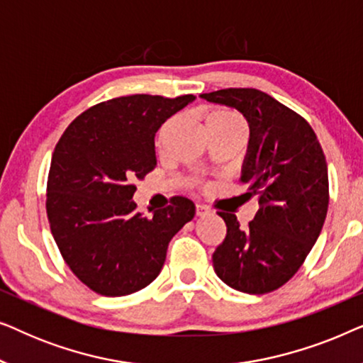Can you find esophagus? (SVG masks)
Returning <instances> with one entry per match:
<instances>
[{
    "mask_svg": "<svg viewBox=\"0 0 363 363\" xmlns=\"http://www.w3.org/2000/svg\"><path fill=\"white\" fill-rule=\"evenodd\" d=\"M195 210H196V216H205L208 211V206H205V205H201V203H196V206H195Z\"/></svg>",
    "mask_w": 363,
    "mask_h": 363,
    "instance_id": "esophagus-1",
    "label": "esophagus"
}]
</instances>
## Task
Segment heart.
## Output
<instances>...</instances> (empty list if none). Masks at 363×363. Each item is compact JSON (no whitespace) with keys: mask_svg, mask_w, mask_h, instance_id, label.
<instances>
[{"mask_svg":"<svg viewBox=\"0 0 363 363\" xmlns=\"http://www.w3.org/2000/svg\"><path fill=\"white\" fill-rule=\"evenodd\" d=\"M233 122H242L241 117L233 111H213L206 116V125H210V123H233ZM168 125H170V123H167V125L162 128L160 140L163 138V135H165Z\"/></svg>","mask_w":363,"mask_h":363,"instance_id":"obj_1","label":"heart"}]
</instances>
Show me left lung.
Masks as SVG:
<instances>
[{
  "instance_id": "1",
  "label": "left lung",
  "mask_w": 363,
  "mask_h": 363,
  "mask_svg": "<svg viewBox=\"0 0 363 363\" xmlns=\"http://www.w3.org/2000/svg\"><path fill=\"white\" fill-rule=\"evenodd\" d=\"M201 97L238 108L250 122L240 182L259 201L247 228L220 211L226 236L213 252V267L233 289L267 294L299 271L320 235L329 208L325 155L309 122L269 94L221 89Z\"/></svg>"
}]
</instances>
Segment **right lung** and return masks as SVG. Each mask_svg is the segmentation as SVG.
Wrapping results in <instances>:
<instances>
[{
    "label": "right lung",
    "instance_id": "right-lung-1",
    "mask_svg": "<svg viewBox=\"0 0 363 363\" xmlns=\"http://www.w3.org/2000/svg\"><path fill=\"white\" fill-rule=\"evenodd\" d=\"M195 96L116 97L69 123L54 148L46 211L62 259L101 296L137 292L160 274L168 242L195 215L185 196L142 216L132 201L157 165L155 133Z\"/></svg>",
    "mask_w": 363,
    "mask_h": 363
}]
</instances>
